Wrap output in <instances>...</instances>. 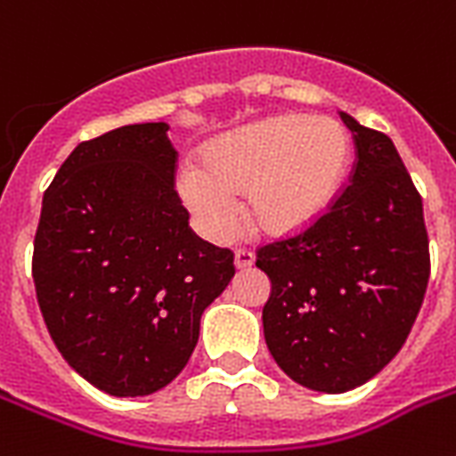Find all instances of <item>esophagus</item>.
Instances as JSON below:
<instances>
[{"mask_svg": "<svg viewBox=\"0 0 456 456\" xmlns=\"http://www.w3.org/2000/svg\"><path fill=\"white\" fill-rule=\"evenodd\" d=\"M253 263H256V256H253V250L239 248L234 253V265L239 267V270H246V267H250Z\"/></svg>", "mask_w": 456, "mask_h": 456, "instance_id": "34e87169", "label": "esophagus"}]
</instances>
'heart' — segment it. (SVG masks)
<instances>
[{"label":"heart","mask_w":456,"mask_h":456,"mask_svg":"<svg viewBox=\"0 0 456 456\" xmlns=\"http://www.w3.org/2000/svg\"><path fill=\"white\" fill-rule=\"evenodd\" d=\"M199 160L182 165L175 184L200 234L229 241L239 232V191H246L257 229L296 234L336 199L346 175L347 137L331 118L281 113L208 142Z\"/></svg>","instance_id":"1"}]
</instances>
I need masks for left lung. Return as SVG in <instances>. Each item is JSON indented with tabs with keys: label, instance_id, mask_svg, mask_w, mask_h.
Here are the masks:
<instances>
[{
	"label": "left lung",
	"instance_id": "1",
	"mask_svg": "<svg viewBox=\"0 0 456 456\" xmlns=\"http://www.w3.org/2000/svg\"><path fill=\"white\" fill-rule=\"evenodd\" d=\"M340 120L354 142L347 184L314 224L256 257L272 281V357L322 393L357 388L400 353L431 274L421 196L395 144L347 113Z\"/></svg>",
	"mask_w": 456,
	"mask_h": 456
}]
</instances>
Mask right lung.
<instances>
[{
	"label": "right lung",
	"instance_id": "1",
	"mask_svg": "<svg viewBox=\"0 0 456 456\" xmlns=\"http://www.w3.org/2000/svg\"><path fill=\"white\" fill-rule=\"evenodd\" d=\"M167 125H125L75 146L45 191L32 279L70 367L116 397L151 395L186 367L200 314L234 277L175 189Z\"/></svg>",
	"mask_w": 456,
	"mask_h": 456
}]
</instances>
